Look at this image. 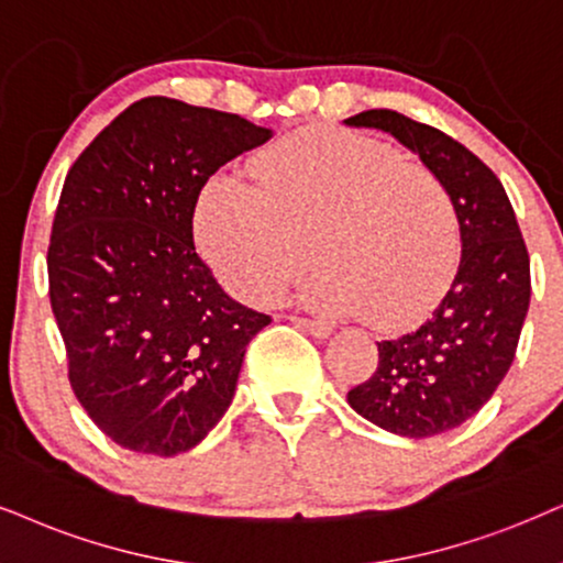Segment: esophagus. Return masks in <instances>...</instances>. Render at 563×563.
Instances as JSON below:
<instances>
[{
    "mask_svg": "<svg viewBox=\"0 0 563 563\" xmlns=\"http://www.w3.org/2000/svg\"><path fill=\"white\" fill-rule=\"evenodd\" d=\"M290 322H294L296 327H301L303 332H309V334H314V338H330V332H332V327L327 324V322H319V319H306V317H288Z\"/></svg>",
    "mask_w": 563,
    "mask_h": 563,
    "instance_id": "34e87169",
    "label": "esophagus"
}]
</instances>
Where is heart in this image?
<instances>
[{"mask_svg":"<svg viewBox=\"0 0 563 563\" xmlns=\"http://www.w3.org/2000/svg\"><path fill=\"white\" fill-rule=\"evenodd\" d=\"M254 184L210 176L195 205L202 254L246 301H267L317 260L298 301L324 314L364 311L372 324L421 317L460 260L452 189L364 132H303L254 161ZM310 249L306 250L305 244Z\"/></svg>","mask_w":563,"mask_h":563,"instance_id":"obj_1","label":"heart"}]
</instances>
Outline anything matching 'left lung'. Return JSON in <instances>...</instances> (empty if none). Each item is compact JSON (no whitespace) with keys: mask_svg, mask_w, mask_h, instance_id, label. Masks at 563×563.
Returning a JSON list of instances; mask_svg holds the SVG:
<instances>
[{"mask_svg":"<svg viewBox=\"0 0 563 563\" xmlns=\"http://www.w3.org/2000/svg\"><path fill=\"white\" fill-rule=\"evenodd\" d=\"M345 124L393 134L457 202L462 260L452 288L416 332L376 343L379 366L347 393L351 408L379 429L429 439L475 416L507 376L530 306L528 246L501 181L450 134L389 109Z\"/></svg>","mask_w":563,"mask_h":563,"instance_id":"obj_1","label":"left lung"}]
</instances>
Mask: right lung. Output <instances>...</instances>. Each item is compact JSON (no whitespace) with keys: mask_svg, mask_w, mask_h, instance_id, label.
<instances>
[{"mask_svg":"<svg viewBox=\"0 0 563 563\" xmlns=\"http://www.w3.org/2000/svg\"><path fill=\"white\" fill-rule=\"evenodd\" d=\"M269 137L239 113L151 96L64 179L48 298L75 397L124 450L197 446L229 410L249 340L269 324L218 286L191 231L202 184Z\"/></svg>","mask_w":563,"mask_h":563,"instance_id":"right-lung-1","label":"right lung"}]
</instances>
